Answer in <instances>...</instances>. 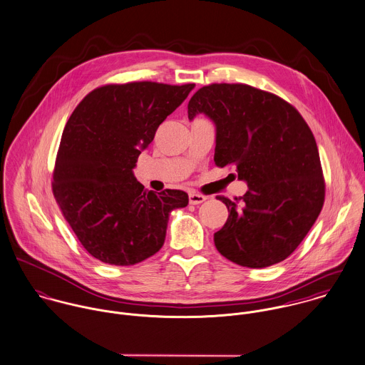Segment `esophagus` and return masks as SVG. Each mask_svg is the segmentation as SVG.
<instances>
[{"label":"esophagus","mask_w":365,"mask_h":365,"mask_svg":"<svg viewBox=\"0 0 365 365\" xmlns=\"http://www.w3.org/2000/svg\"><path fill=\"white\" fill-rule=\"evenodd\" d=\"M206 199H207L206 196L199 195V193H190V195H189V203H190V205H200V203H203Z\"/></svg>","instance_id":"esophagus-1"}]
</instances>
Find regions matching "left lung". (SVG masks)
Segmentation results:
<instances>
[{
  "mask_svg": "<svg viewBox=\"0 0 365 365\" xmlns=\"http://www.w3.org/2000/svg\"><path fill=\"white\" fill-rule=\"evenodd\" d=\"M216 124L215 162L234 166L248 192L217 196L228 219L215 245L234 264L265 268L287 259L306 237L324 203L316 140L300 113L279 96L242 83H213L187 104Z\"/></svg>",
  "mask_w": 365,
  "mask_h": 365,
  "instance_id": "obj_1",
  "label": "left lung"
}]
</instances>
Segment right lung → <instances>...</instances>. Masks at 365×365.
Instances as JSON below:
<instances>
[{
  "instance_id": "obj_1",
  "label": "right lung",
  "mask_w": 365,
  "mask_h": 365,
  "mask_svg": "<svg viewBox=\"0 0 365 365\" xmlns=\"http://www.w3.org/2000/svg\"><path fill=\"white\" fill-rule=\"evenodd\" d=\"M193 83L104 84L74 108L62 134L52 192L63 217L96 259L135 265L156 254L172 210L187 193L146 190L133 168L158 127L189 96Z\"/></svg>"
}]
</instances>
